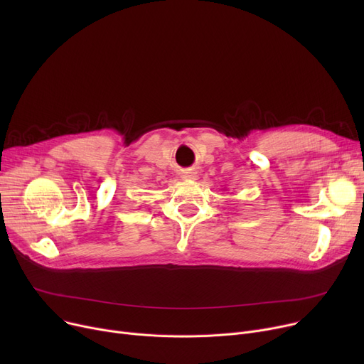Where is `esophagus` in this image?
I'll return each instance as SVG.
<instances>
[{"label":"esophagus","mask_w":364,"mask_h":364,"mask_svg":"<svg viewBox=\"0 0 364 364\" xmlns=\"http://www.w3.org/2000/svg\"><path fill=\"white\" fill-rule=\"evenodd\" d=\"M181 180L183 181H193V180H196V172L195 171H184L183 174H181Z\"/></svg>","instance_id":"esophagus-1"}]
</instances>
